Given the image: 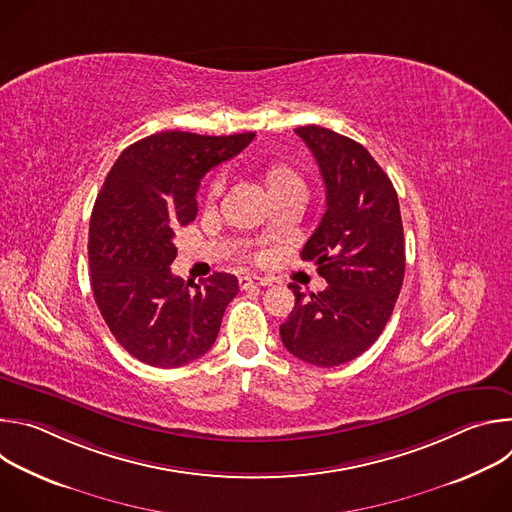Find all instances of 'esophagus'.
<instances>
[{
    "mask_svg": "<svg viewBox=\"0 0 512 512\" xmlns=\"http://www.w3.org/2000/svg\"><path fill=\"white\" fill-rule=\"evenodd\" d=\"M273 279L271 277H259V275H241L239 277V285L241 289H249V287H259V285H271Z\"/></svg>",
    "mask_w": 512,
    "mask_h": 512,
    "instance_id": "34e87169",
    "label": "esophagus"
}]
</instances>
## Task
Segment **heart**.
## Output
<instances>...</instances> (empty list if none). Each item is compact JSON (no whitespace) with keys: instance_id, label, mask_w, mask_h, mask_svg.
Instances as JSON below:
<instances>
[{"instance_id":"b5f03b06","label":"heart","mask_w":512,"mask_h":512,"mask_svg":"<svg viewBox=\"0 0 512 512\" xmlns=\"http://www.w3.org/2000/svg\"><path fill=\"white\" fill-rule=\"evenodd\" d=\"M263 180H265V186H267V192L271 198L291 194V192H304V180L300 178V174L285 164L269 166L263 174ZM221 192H223V178L216 176L210 180V184L206 188V198L214 200L221 196Z\"/></svg>"}]
</instances>
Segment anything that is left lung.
Here are the masks:
<instances>
[{
    "instance_id": "1",
    "label": "left lung",
    "mask_w": 512,
    "mask_h": 512,
    "mask_svg": "<svg viewBox=\"0 0 512 512\" xmlns=\"http://www.w3.org/2000/svg\"><path fill=\"white\" fill-rule=\"evenodd\" d=\"M296 133L314 154L326 212L302 249L328 287L306 296L279 326L283 346L316 367H338L371 348L387 326L405 275L399 198L375 158L350 137L318 125Z\"/></svg>"
}]
</instances>
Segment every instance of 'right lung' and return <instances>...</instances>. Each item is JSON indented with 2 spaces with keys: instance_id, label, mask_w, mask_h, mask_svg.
I'll return each mask as SVG.
<instances>
[{
  "instance_id": "add662e5",
  "label": "right lung",
  "mask_w": 512,
  "mask_h": 512,
  "mask_svg": "<svg viewBox=\"0 0 512 512\" xmlns=\"http://www.w3.org/2000/svg\"><path fill=\"white\" fill-rule=\"evenodd\" d=\"M253 137L154 133L125 148L103 182L89 227L93 296L115 340L150 367L176 369L208 352L237 296L231 273L192 285L170 265L178 227L196 218L200 180Z\"/></svg>"
}]
</instances>
